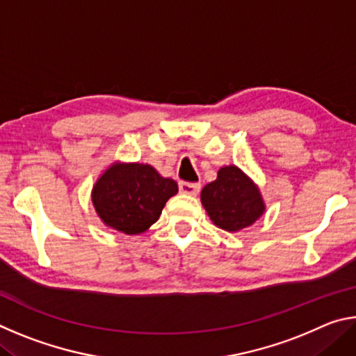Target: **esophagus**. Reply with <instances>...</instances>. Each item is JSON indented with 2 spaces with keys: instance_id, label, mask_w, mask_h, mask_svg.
<instances>
[{
  "instance_id": "esophagus-1",
  "label": "esophagus",
  "mask_w": 356,
  "mask_h": 356,
  "mask_svg": "<svg viewBox=\"0 0 356 356\" xmlns=\"http://www.w3.org/2000/svg\"><path fill=\"white\" fill-rule=\"evenodd\" d=\"M179 190H180V193H184V195L196 196L201 190V185L200 184H191V182H180Z\"/></svg>"
}]
</instances>
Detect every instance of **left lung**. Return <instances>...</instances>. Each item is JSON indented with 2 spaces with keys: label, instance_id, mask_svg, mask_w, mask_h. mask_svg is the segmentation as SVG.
<instances>
[{
  "label": "left lung",
  "instance_id": "8db88e82",
  "mask_svg": "<svg viewBox=\"0 0 356 356\" xmlns=\"http://www.w3.org/2000/svg\"><path fill=\"white\" fill-rule=\"evenodd\" d=\"M201 202L213 225L227 232L242 231L265 212L259 186L236 165L220 168L213 182L202 188Z\"/></svg>",
  "mask_w": 356,
  "mask_h": 356
}]
</instances>
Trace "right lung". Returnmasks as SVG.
Returning a JSON list of instances; mask_svg holds the SVG:
<instances>
[{"mask_svg":"<svg viewBox=\"0 0 356 356\" xmlns=\"http://www.w3.org/2000/svg\"><path fill=\"white\" fill-rule=\"evenodd\" d=\"M177 191L176 180L163 177L154 166L114 161L95 180L91 200L105 226L138 236L160 218Z\"/></svg>","mask_w":356,"mask_h":356,"instance_id":"right-lung-1","label":"right lung"}]
</instances>
